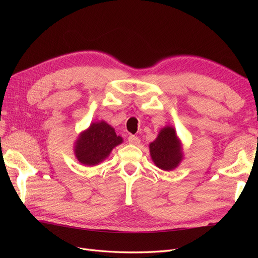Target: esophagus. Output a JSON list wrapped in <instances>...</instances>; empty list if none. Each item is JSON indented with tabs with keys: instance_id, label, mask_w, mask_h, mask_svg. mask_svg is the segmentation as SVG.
<instances>
[{
	"instance_id": "1",
	"label": "esophagus",
	"mask_w": 258,
	"mask_h": 258,
	"mask_svg": "<svg viewBox=\"0 0 258 258\" xmlns=\"http://www.w3.org/2000/svg\"><path fill=\"white\" fill-rule=\"evenodd\" d=\"M128 142L130 144H134V145H139L140 144V139L136 136H129L128 137Z\"/></svg>"
}]
</instances>
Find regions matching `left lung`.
<instances>
[{"instance_id":"obj_1","label":"left lung","mask_w":258,"mask_h":258,"mask_svg":"<svg viewBox=\"0 0 258 258\" xmlns=\"http://www.w3.org/2000/svg\"><path fill=\"white\" fill-rule=\"evenodd\" d=\"M152 159L155 165L162 170H172L182 160L181 144L172 127L163 128L150 144Z\"/></svg>"}]
</instances>
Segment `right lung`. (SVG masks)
I'll use <instances>...</instances> for the list:
<instances>
[{"label": "right lung", "instance_id": "1", "mask_svg": "<svg viewBox=\"0 0 258 258\" xmlns=\"http://www.w3.org/2000/svg\"><path fill=\"white\" fill-rule=\"evenodd\" d=\"M121 142V137L116 135L114 128L110 124L104 121L93 122L77 140L75 145L76 158L83 165H98Z\"/></svg>", "mask_w": 258, "mask_h": 258}]
</instances>
